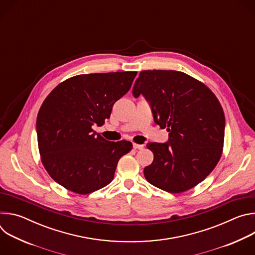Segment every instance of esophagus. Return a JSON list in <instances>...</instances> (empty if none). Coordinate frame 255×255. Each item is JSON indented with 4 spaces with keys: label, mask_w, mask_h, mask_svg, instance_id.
Masks as SVG:
<instances>
[{
    "label": "esophagus",
    "mask_w": 255,
    "mask_h": 255,
    "mask_svg": "<svg viewBox=\"0 0 255 255\" xmlns=\"http://www.w3.org/2000/svg\"><path fill=\"white\" fill-rule=\"evenodd\" d=\"M133 147H134L135 149H143L144 145H142V144H137V143H133Z\"/></svg>",
    "instance_id": "34e87169"
}]
</instances>
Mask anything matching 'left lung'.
<instances>
[{
    "label": "left lung",
    "mask_w": 255,
    "mask_h": 255,
    "mask_svg": "<svg viewBox=\"0 0 255 255\" xmlns=\"http://www.w3.org/2000/svg\"><path fill=\"white\" fill-rule=\"evenodd\" d=\"M151 106L154 122L168 141L150 142L153 162L144 168L149 184L171 194L203 181L220 160L225 134L222 106L200 81L176 70H143L132 90Z\"/></svg>",
    "instance_id": "left-lung-1"
}]
</instances>
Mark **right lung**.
<instances>
[{"label": "right lung", "mask_w": 255, "mask_h": 255, "mask_svg": "<svg viewBox=\"0 0 255 255\" xmlns=\"http://www.w3.org/2000/svg\"><path fill=\"white\" fill-rule=\"evenodd\" d=\"M137 71L72 77L44 100L36 121L41 161L49 175L74 193L87 195L109 185L129 141L110 142L97 134L113 105L131 88Z\"/></svg>", "instance_id": "1"}]
</instances>
